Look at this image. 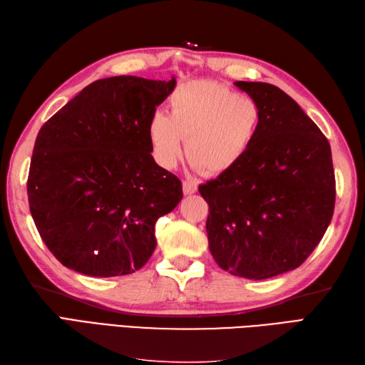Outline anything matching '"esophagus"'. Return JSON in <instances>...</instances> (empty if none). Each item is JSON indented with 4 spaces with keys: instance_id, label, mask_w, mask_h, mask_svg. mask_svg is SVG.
<instances>
[{
    "instance_id": "1",
    "label": "esophagus",
    "mask_w": 365,
    "mask_h": 365,
    "mask_svg": "<svg viewBox=\"0 0 365 365\" xmlns=\"http://www.w3.org/2000/svg\"><path fill=\"white\" fill-rule=\"evenodd\" d=\"M197 191V183L194 180H183V192L185 194H194Z\"/></svg>"
}]
</instances>
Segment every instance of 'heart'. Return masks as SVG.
I'll return each instance as SVG.
<instances>
[{"instance_id": "b5f03b06", "label": "heart", "mask_w": 365, "mask_h": 365, "mask_svg": "<svg viewBox=\"0 0 365 365\" xmlns=\"http://www.w3.org/2000/svg\"><path fill=\"white\" fill-rule=\"evenodd\" d=\"M259 106L213 81L190 82L169 98V115L155 112L148 124L152 154L163 168H174L183 154L205 175H221L238 166L255 143Z\"/></svg>"}]
</instances>
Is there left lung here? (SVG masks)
<instances>
[{
    "instance_id": "left-lung-1",
    "label": "left lung",
    "mask_w": 365,
    "mask_h": 365,
    "mask_svg": "<svg viewBox=\"0 0 365 365\" xmlns=\"http://www.w3.org/2000/svg\"><path fill=\"white\" fill-rule=\"evenodd\" d=\"M261 110L258 137L232 171L199 186L207 200L208 247L232 275L266 279L299 267L331 222V148L283 90L238 81Z\"/></svg>"
}]
</instances>
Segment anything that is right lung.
Listing matches in <instances>:
<instances>
[{"label": "right lung", "mask_w": 365, "mask_h": 365, "mask_svg": "<svg viewBox=\"0 0 365 365\" xmlns=\"http://www.w3.org/2000/svg\"><path fill=\"white\" fill-rule=\"evenodd\" d=\"M175 88L137 76L99 79L41 125L28 199L53 255L90 277L129 275L155 250V222L183 197L150 155L148 124Z\"/></svg>", "instance_id": "right-lung-1"}]
</instances>
